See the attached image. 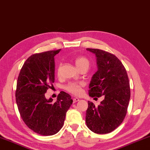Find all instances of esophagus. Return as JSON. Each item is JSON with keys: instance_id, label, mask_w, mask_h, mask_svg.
<instances>
[{"instance_id": "esophagus-1", "label": "esophagus", "mask_w": 150, "mask_h": 150, "mask_svg": "<svg viewBox=\"0 0 150 150\" xmlns=\"http://www.w3.org/2000/svg\"><path fill=\"white\" fill-rule=\"evenodd\" d=\"M73 103H75L78 102V101H79V98H77V97H76V98H73Z\"/></svg>"}]
</instances>
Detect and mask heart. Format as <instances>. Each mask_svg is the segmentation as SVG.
I'll return each instance as SVG.
<instances>
[{"instance_id":"1","label":"heart","mask_w":150,"mask_h":150,"mask_svg":"<svg viewBox=\"0 0 150 150\" xmlns=\"http://www.w3.org/2000/svg\"><path fill=\"white\" fill-rule=\"evenodd\" d=\"M75 65L79 69L81 66L84 65H89L88 61L84 57H79L75 59ZM83 86L82 83L77 82H71L68 83L65 87L66 90L69 92L75 94V95H79L82 93V88L81 87Z\"/></svg>"}]
</instances>
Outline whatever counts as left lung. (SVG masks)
<instances>
[{
    "mask_svg": "<svg viewBox=\"0 0 150 150\" xmlns=\"http://www.w3.org/2000/svg\"><path fill=\"white\" fill-rule=\"evenodd\" d=\"M95 55L98 70L93 75L88 95H104L98 106L88 102L86 124L93 132L108 134L120 126L125 118L130 98L129 79L126 69L115 55L98 49L87 48Z\"/></svg>",
    "mask_w": 150,
    "mask_h": 150,
    "instance_id": "8db88e82",
    "label": "left lung"
}]
</instances>
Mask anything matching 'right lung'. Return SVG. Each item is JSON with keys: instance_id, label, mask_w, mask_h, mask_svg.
I'll use <instances>...</instances> for the list:
<instances>
[{"instance_id": "add662e5", "label": "right lung", "mask_w": 150, "mask_h": 150, "mask_svg": "<svg viewBox=\"0 0 150 150\" xmlns=\"http://www.w3.org/2000/svg\"><path fill=\"white\" fill-rule=\"evenodd\" d=\"M61 50L31 55L20 70L16 101L24 123L42 136L57 134L63 126L66 112L73 103L71 96L61 91L55 103L45 93L55 81L54 56Z\"/></svg>"}]
</instances>
